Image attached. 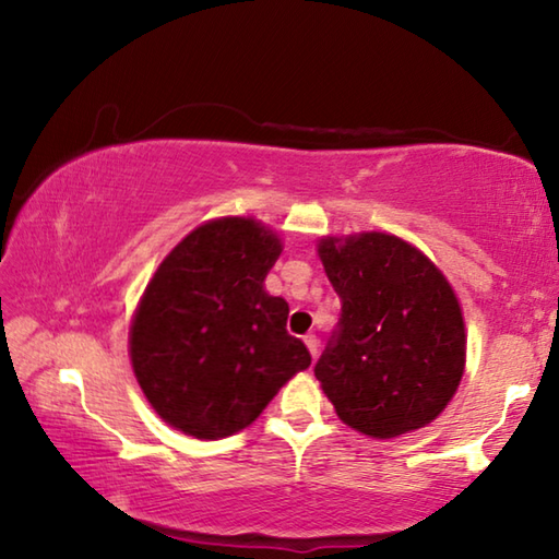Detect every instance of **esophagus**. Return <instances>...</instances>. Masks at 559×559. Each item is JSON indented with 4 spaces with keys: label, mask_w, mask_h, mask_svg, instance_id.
Returning a JSON list of instances; mask_svg holds the SVG:
<instances>
[{
    "label": "esophagus",
    "mask_w": 559,
    "mask_h": 559,
    "mask_svg": "<svg viewBox=\"0 0 559 559\" xmlns=\"http://www.w3.org/2000/svg\"><path fill=\"white\" fill-rule=\"evenodd\" d=\"M302 343H306V347L310 349V355H318V347H320V343H318V337L316 335H306L302 337Z\"/></svg>",
    "instance_id": "obj_1"
}]
</instances>
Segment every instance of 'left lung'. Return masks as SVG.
<instances>
[{
    "label": "left lung",
    "instance_id": "8db88e82",
    "mask_svg": "<svg viewBox=\"0 0 559 559\" xmlns=\"http://www.w3.org/2000/svg\"><path fill=\"white\" fill-rule=\"evenodd\" d=\"M318 253L343 302L316 365L337 416L372 439L427 427L456 394L466 362L456 293L392 234L325 236Z\"/></svg>",
    "mask_w": 559,
    "mask_h": 559
}]
</instances>
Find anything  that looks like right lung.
Listing matches in <instances>:
<instances>
[{"label":"right lung","instance_id":"right-lung-1","mask_svg":"<svg viewBox=\"0 0 559 559\" xmlns=\"http://www.w3.org/2000/svg\"><path fill=\"white\" fill-rule=\"evenodd\" d=\"M281 239L257 219L197 226L159 263L130 325L132 370L163 419L224 439L266 409L310 353L288 335V302L263 288Z\"/></svg>","mask_w":559,"mask_h":559}]
</instances>
